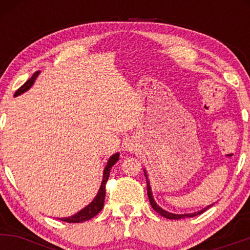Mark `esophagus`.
<instances>
[{
  "label": "esophagus",
  "mask_w": 250,
  "mask_h": 250,
  "mask_svg": "<svg viewBox=\"0 0 250 250\" xmlns=\"http://www.w3.org/2000/svg\"><path fill=\"white\" fill-rule=\"evenodd\" d=\"M128 150H133V147H131V146H128Z\"/></svg>",
  "instance_id": "obj_1"
}]
</instances>
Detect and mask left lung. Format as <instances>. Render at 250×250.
Returning <instances> with one entry per match:
<instances>
[{
	"mask_svg": "<svg viewBox=\"0 0 250 250\" xmlns=\"http://www.w3.org/2000/svg\"><path fill=\"white\" fill-rule=\"evenodd\" d=\"M145 175H146V173H145ZM146 176H147V175H146ZM147 194H148L149 201H150L151 207H153L154 210L156 211V213H159L160 215H161V216L166 217V219H169V220H180V219H183V217H194V216H196V215L202 214L203 211H206V210H207L208 208H210V207H211V206H208V207L203 209V210L197 211V213H194V214H185V215H176V214H171V213H168V211L163 210V209H162V208H160L159 206H157V203L155 202L154 199H153V194H151V189H150V186H149V181H148V180H147Z\"/></svg>",
	"mask_w": 250,
	"mask_h": 250,
	"instance_id": "8db88e82",
	"label": "left lung"
}]
</instances>
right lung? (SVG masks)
Wrapping results in <instances>:
<instances>
[{
    "mask_svg": "<svg viewBox=\"0 0 250 250\" xmlns=\"http://www.w3.org/2000/svg\"><path fill=\"white\" fill-rule=\"evenodd\" d=\"M37 75H39V71L34 73V75L31 76L23 85H21V87L17 89L16 93H15V96L24 93L25 90H28V89L31 87V84H33L34 81H35ZM119 156H120L119 154H115V155H113L110 159H109L107 166H105V168H104V171H103V181H102L101 188H100L99 193H97L96 197L94 199L93 202H91L89 206H87L84 209H82L81 211H79V213L74 215V216L64 217V219H61L62 221H64V222H68V223L84 222V221L93 219L94 216H96V215L102 210L103 205H104V197H105V183H107V181H108L111 167H113V166L115 165L117 161H119Z\"/></svg>",
    "mask_w": 250,
    "mask_h": 250,
    "instance_id": "1",
    "label": "right lung"
}]
</instances>
